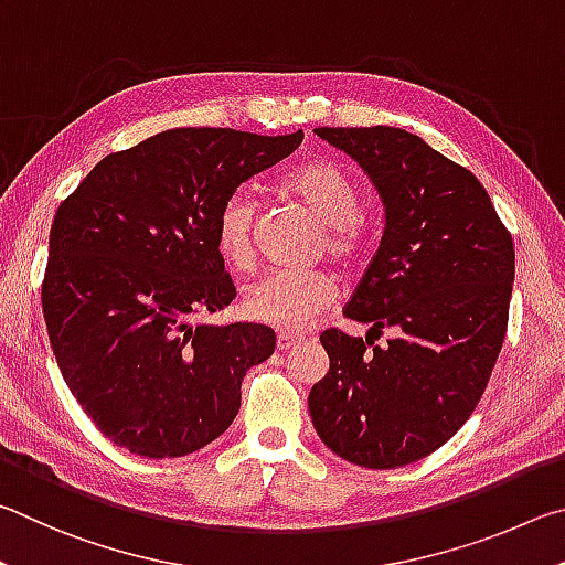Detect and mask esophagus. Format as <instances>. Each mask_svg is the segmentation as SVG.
Listing matches in <instances>:
<instances>
[{
	"mask_svg": "<svg viewBox=\"0 0 565 565\" xmlns=\"http://www.w3.org/2000/svg\"><path fill=\"white\" fill-rule=\"evenodd\" d=\"M302 342V338H298V334H277V350H280V352H285V350H292L295 348V344H300Z\"/></svg>",
	"mask_w": 565,
	"mask_h": 565,
	"instance_id": "esophagus-1",
	"label": "esophagus"
}]
</instances>
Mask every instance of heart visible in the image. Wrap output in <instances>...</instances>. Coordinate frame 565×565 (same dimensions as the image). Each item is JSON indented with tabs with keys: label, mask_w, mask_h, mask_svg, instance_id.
<instances>
[{
	"label": "heart",
	"mask_w": 565,
	"mask_h": 565,
	"mask_svg": "<svg viewBox=\"0 0 565 565\" xmlns=\"http://www.w3.org/2000/svg\"><path fill=\"white\" fill-rule=\"evenodd\" d=\"M290 195L324 225V250L340 263H358L367 250V227L360 217V185L330 158H310L282 178ZM255 201L235 191L215 215V247L233 270H250L255 260ZM338 285L324 273H267L247 285L241 298L245 318L282 332H298L328 312Z\"/></svg>",
	"instance_id": "obj_1"
}]
</instances>
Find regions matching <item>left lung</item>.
<instances>
[{"instance_id": "obj_1", "label": "left lung", "mask_w": 565, "mask_h": 565, "mask_svg": "<svg viewBox=\"0 0 565 565\" xmlns=\"http://www.w3.org/2000/svg\"><path fill=\"white\" fill-rule=\"evenodd\" d=\"M315 134L370 175L384 233L344 308L372 324L367 338L320 334L330 372L310 390L312 427L358 467L397 469L437 451L477 409L507 338L513 241L477 175L419 136L392 126ZM384 329L395 338L380 349Z\"/></svg>"}]
</instances>
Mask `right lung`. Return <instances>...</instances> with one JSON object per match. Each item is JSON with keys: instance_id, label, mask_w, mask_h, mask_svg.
Segmentation results:
<instances>
[{"instance_id": "add662e5", "label": "right lung", "mask_w": 565, "mask_h": 565, "mask_svg": "<svg viewBox=\"0 0 565 565\" xmlns=\"http://www.w3.org/2000/svg\"><path fill=\"white\" fill-rule=\"evenodd\" d=\"M300 143L302 131L171 128L102 158L58 205L42 285L49 342L116 447L175 459L233 424L245 372L275 352V332L191 322L235 298L215 215Z\"/></svg>"}]
</instances>
